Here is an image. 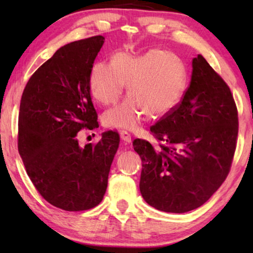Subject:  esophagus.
I'll list each match as a JSON object with an SVG mask.
<instances>
[{
    "instance_id": "1",
    "label": "esophagus",
    "mask_w": 253,
    "mask_h": 253,
    "mask_svg": "<svg viewBox=\"0 0 253 253\" xmlns=\"http://www.w3.org/2000/svg\"><path fill=\"white\" fill-rule=\"evenodd\" d=\"M121 138L125 143H130L131 142V136H130L129 132L126 131V130H122L121 131Z\"/></svg>"
}]
</instances>
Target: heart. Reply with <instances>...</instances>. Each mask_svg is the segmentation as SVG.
<instances>
[{
  "label": "heart",
  "instance_id": "obj_1",
  "mask_svg": "<svg viewBox=\"0 0 253 253\" xmlns=\"http://www.w3.org/2000/svg\"><path fill=\"white\" fill-rule=\"evenodd\" d=\"M126 84L130 96L102 115L107 127L135 129L147 115L153 119L168 116L183 99L187 69L178 55L162 49L140 55L118 52L111 62L92 65L89 89L101 105L116 104Z\"/></svg>",
  "mask_w": 253,
  "mask_h": 253
}]
</instances>
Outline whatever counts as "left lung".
Masks as SVG:
<instances>
[{"label":"left lung","mask_w":253,"mask_h":253,"mask_svg":"<svg viewBox=\"0 0 253 253\" xmlns=\"http://www.w3.org/2000/svg\"><path fill=\"white\" fill-rule=\"evenodd\" d=\"M192 67L182 101L151 127L157 143H132L142 158V196L169 213L207 202L228 176L237 147L238 109L229 85L203 55L194 58Z\"/></svg>","instance_id":"8db88e82"}]
</instances>
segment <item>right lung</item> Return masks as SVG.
<instances>
[{
    "instance_id": "obj_1",
    "label": "right lung",
    "mask_w": 253,
    "mask_h": 253,
    "mask_svg": "<svg viewBox=\"0 0 253 253\" xmlns=\"http://www.w3.org/2000/svg\"><path fill=\"white\" fill-rule=\"evenodd\" d=\"M105 38L63 45L29 79L20 104L18 148L34 187L65 211L97 207L107 190L119 146L117 131H105L81 147L78 131L99 127L89 74Z\"/></svg>"
}]
</instances>
